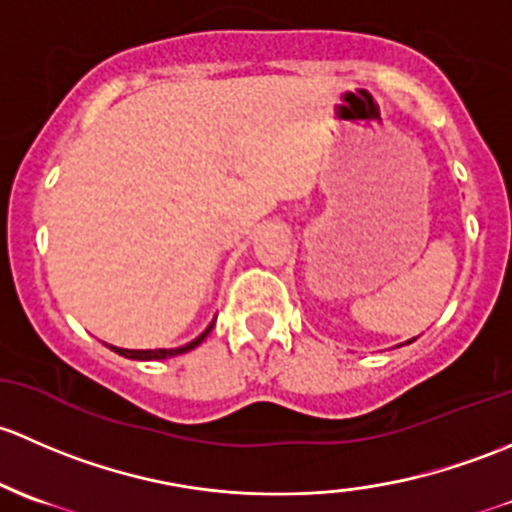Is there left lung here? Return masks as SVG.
<instances>
[{"label":"left lung","mask_w":512,"mask_h":512,"mask_svg":"<svg viewBox=\"0 0 512 512\" xmlns=\"http://www.w3.org/2000/svg\"><path fill=\"white\" fill-rule=\"evenodd\" d=\"M416 340V337H412V340H407V342H404V345H409V342H414ZM399 347H402V345H399Z\"/></svg>","instance_id":"left-lung-1"}]
</instances>
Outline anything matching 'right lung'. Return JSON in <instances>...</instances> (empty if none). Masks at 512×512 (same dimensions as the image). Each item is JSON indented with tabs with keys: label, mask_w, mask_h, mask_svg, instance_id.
Masks as SVG:
<instances>
[{
	"label": "right lung",
	"mask_w": 512,
	"mask_h": 512,
	"mask_svg": "<svg viewBox=\"0 0 512 512\" xmlns=\"http://www.w3.org/2000/svg\"><path fill=\"white\" fill-rule=\"evenodd\" d=\"M214 320H217V318H214ZM214 320L207 325V330H204L202 335L194 337L192 342H187V345H179V347H170V350H165V347H162V350H125V347H115V345H110V350L118 352V355H123V357H128V360H142V362H147V360H167V357L184 355V352H189V350H194V347H197V345H202L204 337L212 333Z\"/></svg>",
	"instance_id": "right-lung-1"
}]
</instances>
